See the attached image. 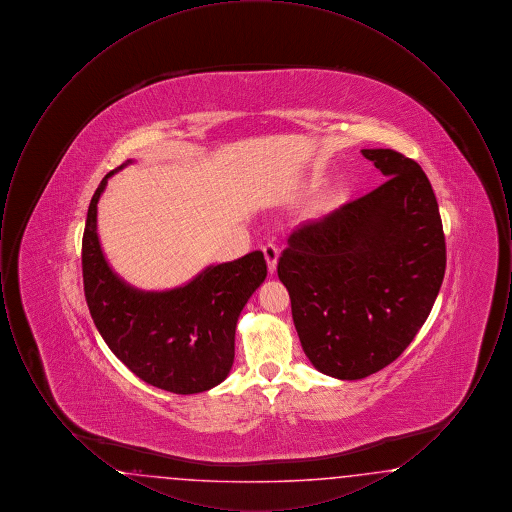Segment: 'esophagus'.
Returning a JSON list of instances; mask_svg holds the SVG:
<instances>
[{
	"label": "esophagus",
	"instance_id": "obj_1",
	"mask_svg": "<svg viewBox=\"0 0 512 512\" xmlns=\"http://www.w3.org/2000/svg\"><path fill=\"white\" fill-rule=\"evenodd\" d=\"M263 253L267 259L268 272L274 274L276 272V265H278V247L274 244L263 245Z\"/></svg>",
	"mask_w": 512,
	"mask_h": 512
}]
</instances>
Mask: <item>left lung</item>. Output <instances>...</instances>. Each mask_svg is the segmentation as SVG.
<instances>
[{
    "label": "left lung",
    "instance_id": "1",
    "mask_svg": "<svg viewBox=\"0 0 512 512\" xmlns=\"http://www.w3.org/2000/svg\"><path fill=\"white\" fill-rule=\"evenodd\" d=\"M363 155L388 180L295 230L278 261L305 355L338 380H361L393 363L426 322L445 274L428 176L393 149Z\"/></svg>",
    "mask_w": 512,
    "mask_h": 512
}]
</instances>
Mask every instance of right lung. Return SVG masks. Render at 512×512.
Masks as SVG:
<instances>
[{
  "instance_id": "right-lung-1",
  "label": "right lung",
  "mask_w": 512,
  "mask_h": 512,
  "mask_svg": "<svg viewBox=\"0 0 512 512\" xmlns=\"http://www.w3.org/2000/svg\"><path fill=\"white\" fill-rule=\"evenodd\" d=\"M128 163L105 174L88 207L82 276L90 315L109 349L149 386L178 395L211 390L232 368L236 324L267 278V261L253 251L165 292L126 284L99 244L98 203L107 180Z\"/></svg>"
}]
</instances>
